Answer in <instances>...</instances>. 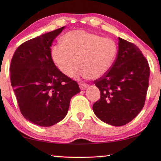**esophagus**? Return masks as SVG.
Segmentation results:
<instances>
[{"label": "esophagus", "mask_w": 161, "mask_h": 161, "mask_svg": "<svg viewBox=\"0 0 161 161\" xmlns=\"http://www.w3.org/2000/svg\"><path fill=\"white\" fill-rule=\"evenodd\" d=\"M80 87L81 89H82V90H84V89H85L86 87H87V84L84 83V82H80Z\"/></svg>", "instance_id": "obj_1"}]
</instances>
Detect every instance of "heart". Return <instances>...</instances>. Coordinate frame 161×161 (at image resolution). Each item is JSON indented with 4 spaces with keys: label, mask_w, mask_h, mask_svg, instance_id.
I'll list each match as a JSON object with an SVG mask.
<instances>
[{
    "label": "heart",
    "mask_w": 161,
    "mask_h": 161,
    "mask_svg": "<svg viewBox=\"0 0 161 161\" xmlns=\"http://www.w3.org/2000/svg\"><path fill=\"white\" fill-rule=\"evenodd\" d=\"M62 45L51 47V59L58 69L75 77L99 79L110 70L117 54V45L111 38L84 31L67 32ZM77 59L76 60L75 59Z\"/></svg>",
    "instance_id": "heart-1"
}]
</instances>
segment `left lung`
<instances>
[{
	"instance_id": "obj_1",
	"label": "left lung",
	"mask_w": 161,
	"mask_h": 161,
	"mask_svg": "<svg viewBox=\"0 0 161 161\" xmlns=\"http://www.w3.org/2000/svg\"><path fill=\"white\" fill-rule=\"evenodd\" d=\"M150 67L137 46L119 37L116 58L110 70L94 81L100 99L93 105L98 118L115 126L129 123L140 113L148 87Z\"/></svg>"
}]
</instances>
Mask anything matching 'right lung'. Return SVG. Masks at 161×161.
Returning a JSON list of instances; mask_svg holds the SVG:
<instances>
[{"label": "right lung", "mask_w": 161, "mask_h": 161, "mask_svg": "<svg viewBox=\"0 0 161 161\" xmlns=\"http://www.w3.org/2000/svg\"><path fill=\"white\" fill-rule=\"evenodd\" d=\"M64 28L23 42L10 62V82L20 112L40 126L62 121L71 98L80 92L77 81L61 72L51 59L53 42Z\"/></svg>", "instance_id": "obj_1"}]
</instances>
